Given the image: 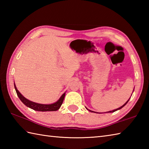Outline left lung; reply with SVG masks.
<instances>
[{
	"label": "left lung",
	"instance_id": "1",
	"mask_svg": "<svg viewBox=\"0 0 149 149\" xmlns=\"http://www.w3.org/2000/svg\"><path fill=\"white\" fill-rule=\"evenodd\" d=\"M129 100V99L127 101V102H126L124 104H123V105L122 106H121V107H119V108H118V109H115V110H113V111H109V113H112V112H115V111H117V110H118V109H121V108H122V107H123V106H124L125 105V104H127V102H128V101ZM90 111H90V110H89ZM91 112H93V111H91Z\"/></svg>",
	"mask_w": 149,
	"mask_h": 149
}]
</instances>
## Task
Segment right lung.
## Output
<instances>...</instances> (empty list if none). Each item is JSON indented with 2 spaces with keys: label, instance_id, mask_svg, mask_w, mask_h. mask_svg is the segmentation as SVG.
Wrapping results in <instances>:
<instances>
[{
  "label": "right lung",
  "instance_id": "1",
  "mask_svg": "<svg viewBox=\"0 0 149 149\" xmlns=\"http://www.w3.org/2000/svg\"><path fill=\"white\" fill-rule=\"evenodd\" d=\"M15 88L16 90V92L19 99L23 102L25 105L26 106L30 107V108L33 109L35 111H57L58 110L61 106L62 105L63 100H64V98L65 96V93H63L62 96L60 97V99L57 101L56 102L52 104H38L36 102H33L32 101H30L28 99H26L19 92L17 88H16L15 84Z\"/></svg>",
  "mask_w": 149,
  "mask_h": 149
}]
</instances>
